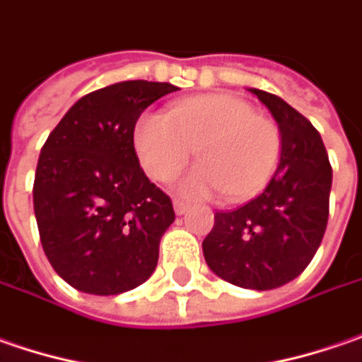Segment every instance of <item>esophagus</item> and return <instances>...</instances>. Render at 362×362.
<instances>
[{
	"mask_svg": "<svg viewBox=\"0 0 362 362\" xmlns=\"http://www.w3.org/2000/svg\"><path fill=\"white\" fill-rule=\"evenodd\" d=\"M174 211H176V214H184L188 211V202H184L180 198H174Z\"/></svg>",
	"mask_w": 362,
	"mask_h": 362,
	"instance_id": "34e87169",
	"label": "esophagus"
}]
</instances>
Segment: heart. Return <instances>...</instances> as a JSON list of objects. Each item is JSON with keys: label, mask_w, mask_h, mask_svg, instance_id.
Here are the masks:
<instances>
[{"label": "heart", "mask_w": 362, "mask_h": 362, "mask_svg": "<svg viewBox=\"0 0 362 362\" xmlns=\"http://www.w3.org/2000/svg\"><path fill=\"white\" fill-rule=\"evenodd\" d=\"M134 148L146 174L158 182L176 176L197 148L202 162L182 174L180 192L245 200L272 180L284 135L251 103L212 93L174 103L168 115L144 111L134 123Z\"/></svg>", "instance_id": "1"}]
</instances>
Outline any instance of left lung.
<instances>
[{
  "instance_id": "obj_1",
  "label": "left lung",
  "mask_w": 362,
  "mask_h": 362,
  "mask_svg": "<svg viewBox=\"0 0 362 362\" xmlns=\"http://www.w3.org/2000/svg\"><path fill=\"white\" fill-rule=\"evenodd\" d=\"M284 135L281 160L259 197L214 212L202 241L214 274L247 290H274L296 279L322 243L332 165L316 127L277 95L251 88Z\"/></svg>"
}]
</instances>
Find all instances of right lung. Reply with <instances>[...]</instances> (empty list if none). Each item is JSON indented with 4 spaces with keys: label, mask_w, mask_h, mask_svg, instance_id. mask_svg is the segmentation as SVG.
Listing matches in <instances>:
<instances>
[{
    "label": "right lung",
    "mask_w": 362,
    "mask_h": 362,
    "mask_svg": "<svg viewBox=\"0 0 362 362\" xmlns=\"http://www.w3.org/2000/svg\"><path fill=\"white\" fill-rule=\"evenodd\" d=\"M178 88L125 81L85 95L50 132L34 176L40 241L74 290L117 296L158 265L160 239L176 218L172 200L144 174L134 123Z\"/></svg>",
    "instance_id": "obj_1"
}]
</instances>
